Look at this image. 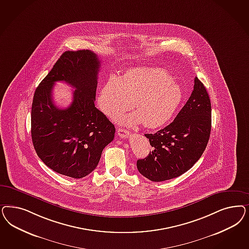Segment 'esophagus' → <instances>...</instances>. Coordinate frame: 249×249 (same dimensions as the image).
<instances>
[{
    "label": "esophagus",
    "mask_w": 249,
    "mask_h": 249,
    "mask_svg": "<svg viewBox=\"0 0 249 249\" xmlns=\"http://www.w3.org/2000/svg\"><path fill=\"white\" fill-rule=\"evenodd\" d=\"M117 133H118V135H119L121 138H126L129 136V132L126 129L118 128L117 129Z\"/></svg>",
    "instance_id": "34e87169"
}]
</instances>
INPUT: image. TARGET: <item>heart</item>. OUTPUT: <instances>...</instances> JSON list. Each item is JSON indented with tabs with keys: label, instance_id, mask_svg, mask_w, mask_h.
Listing matches in <instances>:
<instances>
[{
	"label": "heart",
	"instance_id": "1",
	"mask_svg": "<svg viewBox=\"0 0 249 249\" xmlns=\"http://www.w3.org/2000/svg\"><path fill=\"white\" fill-rule=\"evenodd\" d=\"M183 90L165 70L153 67L133 68L119 79L110 78L98 97V106L115 119L132 106L135 112L122 115L121 124L157 128L168 123L181 104Z\"/></svg>",
	"mask_w": 249,
	"mask_h": 249
}]
</instances>
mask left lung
<instances>
[{"label": "left lung", "mask_w": 249, "mask_h": 249, "mask_svg": "<svg viewBox=\"0 0 249 249\" xmlns=\"http://www.w3.org/2000/svg\"><path fill=\"white\" fill-rule=\"evenodd\" d=\"M212 126V107L205 86L194 79L192 95L165 128L145 134L152 151L138 160V171L152 181L180 176L199 160L208 144Z\"/></svg>", "instance_id": "left-lung-1"}]
</instances>
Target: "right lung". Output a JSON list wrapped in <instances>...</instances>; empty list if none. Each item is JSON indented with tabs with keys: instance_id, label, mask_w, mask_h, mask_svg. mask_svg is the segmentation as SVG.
<instances>
[{
	"instance_id": "add662e5",
	"label": "right lung",
	"mask_w": 249,
	"mask_h": 249,
	"mask_svg": "<svg viewBox=\"0 0 249 249\" xmlns=\"http://www.w3.org/2000/svg\"><path fill=\"white\" fill-rule=\"evenodd\" d=\"M100 67L99 57L90 50L66 51L34 94V147L48 168L65 176L89 175L114 138V125L94 105ZM56 81H65L75 89L73 103L66 109H59L53 101Z\"/></svg>"
}]
</instances>
